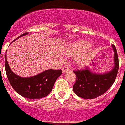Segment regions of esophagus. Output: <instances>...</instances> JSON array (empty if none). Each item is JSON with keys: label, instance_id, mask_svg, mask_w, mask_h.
Masks as SVG:
<instances>
[{"label": "esophagus", "instance_id": "esophagus-1", "mask_svg": "<svg viewBox=\"0 0 125 125\" xmlns=\"http://www.w3.org/2000/svg\"><path fill=\"white\" fill-rule=\"evenodd\" d=\"M69 70H70V69H69V67H68V66L65 65L62 68V72H66V71H69Z\"/></svg>", "mask_w": 125, "mask_h": 125}]
</instances>
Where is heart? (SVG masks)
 I'll use <instances>...</instances> for the list:
<instances>
[{
	"label": "heart",
	"mask_w": 125,
	"mask_h": 125,
	"mask_svg": "<svg viewBox=\"0 0 125 125\" xmlns=\"http://www.w3.org/2000/svg\"><path fill=\"white\" fill-rule=\"evenodd\" d=\"M89 46V42L86 41H82L74 44L72 47L67 51V53L69 55L74 56L75 54H78L75 56L74 60L77 65H82L85 64L89 60L90 55V49L86 50Z\"/></svg>",
	"instance_id": "obj_1"
}]
</instances>
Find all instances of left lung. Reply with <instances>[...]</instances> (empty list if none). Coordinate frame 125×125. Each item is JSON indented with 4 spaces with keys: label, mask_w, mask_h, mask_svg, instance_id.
Listing matches in <instances>:
<instances>
[{
    "label": "left lung",
    "mask_w": 125,
    "mask_h": 125,
    "mask_svg": "<svg viewBox=\"0 0 125 125\" xmlns=\"http://www.w3.org/2000/svg\"><path fill=\"white\" fill-rule=\"evenodd\" d=\"M112 47L114 51L115 65L109 72L104 74H94L89 67L73 71L76 76L73 90L77 96L85 99L95 98L103 95L113 85L118 74L119 59L116 47L114 44Z\"/></svg>",
    "instance_id": "1"
}]
</instances>
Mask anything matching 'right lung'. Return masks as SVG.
<instances>
[{"label": "right lung", "mask_w": 125, "mask_h": 125, "mask_svg": "<svg viewBox=\"0 0 125 125\" xmlns=\"http://www.w3.org/2000/svg\"><path fill=\"white\" fill-rule=\"evenodd\" d=\"M27 33L28 32L23 33L18 37L27 35ZM5 69L7 79L12 88L21 96L30 99H39L48 95L53 89L57 78L62 74L61 69H50L33 77H20L12 72L7 60H6Z\"/></svg>", "instance_id": "obj_1"}]
</instances>
